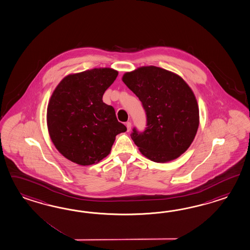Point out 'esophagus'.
Here are the masks:
<instances>
[{
    "mask_svg": "<svg viewBox=\"0 0 250 250\" xmlns=\"http://www.w3.org/2000/svg\"><path fill=\"white\" fill-rule=\"evenodd\" d=\"M126 127H127V130L129 131L131 129V122H128L126 123Z\"/></svg>",
    "mask_w": 250,
    "mask_h": 250,
    "instance_id": "1",
    "label": "esophagus"
}]
</instances>
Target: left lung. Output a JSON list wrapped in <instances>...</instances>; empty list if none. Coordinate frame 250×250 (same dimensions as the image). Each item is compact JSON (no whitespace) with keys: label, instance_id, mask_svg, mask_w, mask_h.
<instances>
[{"label":"left lung","instance_id":"left-lung-1","mask_svg":"<svg viewBox=\"0 0 250 250\" xmlns=\"http://www.w3.org/2000/svg\"><path fill=\"white\" fill-rule=\"evenodd\" d=\"M122 82L146 111L147 128L142 133L134 128L130 135L141 154L160 163L179 158L199 128V106L190 87L178 74L156 66L126 72Z\"/></svg>","mask_w":250,"mask_h":250}]
</instances>
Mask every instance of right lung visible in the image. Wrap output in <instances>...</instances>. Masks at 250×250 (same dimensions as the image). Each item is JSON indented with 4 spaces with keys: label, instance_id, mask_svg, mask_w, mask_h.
Here are the masks:
<instances>
[{
    "label": "right lung",
    "instance_id": "obj_1",
    "mask_svg": "<svg viewBox=\"0 0 250 250\" xmlns=\"http://www.w3.org/2000/svg\"><path fill=\"white\" fill-rule=\"evenodd\" d=\"M119 72L111 68L69 74L58 84L47 108V126L58 151L72 162L89 166L109 155L116 136L127 128L112 106L103 102Z\"/></svg>",
    "mask_w": 250,
    "mask_h": 250
}]
</instances>
